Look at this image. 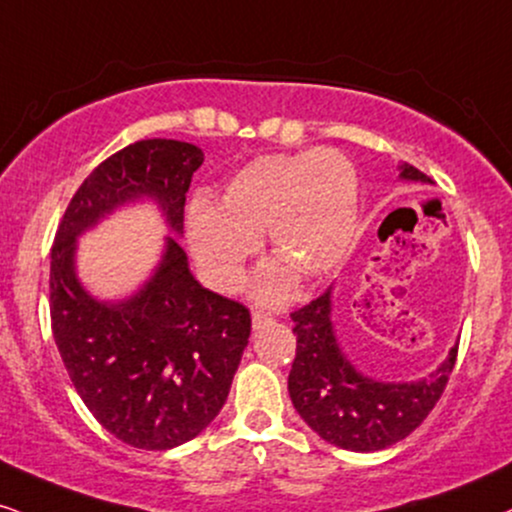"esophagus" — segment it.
Masks as SVG:
<instances>
[{"instance_id":"1","label":"esophagus","mask_w":512,"mask_h":512,"mask_svg":"<svg viewBox=\"0 0 512 512\" xmlns=\"http://www.w3.org/2000/svg\"><path fill=\"white\" fill-rule=\"evenodd\" d=\"M269 321H271L269 314H262V312L252 314V328H255V331H257V328H262L264 323H269Z\"/></svg>"}]
</instances>
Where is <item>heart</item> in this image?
<instances>
[{
	"label": "heart",
	"instance_id": "b5f03b06",
	"mask_svg": "<svg viewBox=\"0 0 512 512\" xmlns=\"http://www.w3.org/2000/svg\"><path fill=\"white\" fill-rule=\"evenodd\" d=\"M357 172L333 148L260 155L219 193V208L196 200L189 210L193 255L217 288L236 290L245 264L267 234L278 262L257 276L255 297L283 302L295 271L304 281L326 278L345 262L357 229Z\"/></svg>",
	"mask_w": 512,
	"mask_h": 512
}]
</instances>
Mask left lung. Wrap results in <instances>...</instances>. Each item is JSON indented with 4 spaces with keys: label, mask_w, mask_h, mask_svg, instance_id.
Returning <instances> with one entry per match:
<instances>
[{
    "label": "left lung",
    "mask_w": 512,
    "mask_h": 512,
    "mask_svg": "<svg viewBox=\"0 0 512 512\" xmlns=\"http://www.w3.org/2000/svg\"><path fill=\"white\" fill-rule=\"evenodd\" d=\"M401 181L432 184L409 163L399 165ZM297 352L288 392L304 423L328 444L347 451H380L401 442L428 418L442 397L456 364L458 345L437 371L409 383H387L361 373L342 352L333 326V286L307 307L290 314Z\"/></svg>",
    "instance_id": "8db88e82"
}]
</instances>
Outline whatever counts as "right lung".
<instances>
[{"label":"right lung","mask_w":512,"mask_h":512,"mask_svg":"<svg viewBox=\"0 0 512 512\" xmlns=\"http://www.w3.org/2000/svg\"><path fill=\"white\" fill-rule=\"evenodd\" d=\"M198 146L129 144L96 167L70 200L51 248V331L94 418L134 449L165 451L198 437L229 397L250 338L241 302L203 288L175 235ZM151 199L175 234L154 274L122 301H99L76 276V238L125 204Z\"/></svg>","instance_id":"add662e5"}]
</instances>
